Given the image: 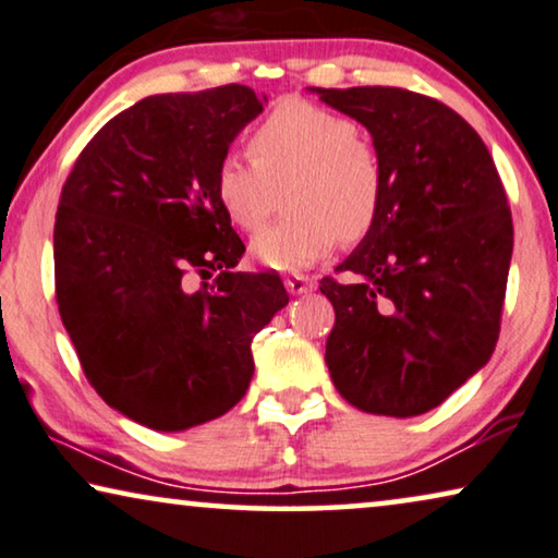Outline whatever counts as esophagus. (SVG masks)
<instances>
[{
  "label": "esophagus",
  "mask_w": 558,
  "mask_h": 558,
  "mask_svg": "<svg viewBox=\"0 0 558 558\" xmlns=\"http://www.w3.org/2000/svg\"><path fill=\"white\" fill-rule=\"evenodd\" d=\"M286 288L290 295H303V293H311V290L316 288V282H313V278L308 276H288Z\"/></svg>",
  "instance_id": "esophagus-1"
}]
</instances>
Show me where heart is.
Masks as SVG:
<instances>
[{
	"mask_svg": "<svg viewBox=\"0 0 558 558\" xmlns=\"http://www.w3.org/2000/svg\"><path fill=\"white\" fill-rule=\"evenodd\" d=\"M250 156L217 163L215 194L242 232L268 222L286 186L280 219L253 240V255L276 270H303L343 242H359L379 222L384 167L349 116L288 98L250 136Z\"/></svg>",
	"mask_w": 558,
	"mask_h": 558,
	"instance_id": "1",
	"label": "heart"
}]
</instances>
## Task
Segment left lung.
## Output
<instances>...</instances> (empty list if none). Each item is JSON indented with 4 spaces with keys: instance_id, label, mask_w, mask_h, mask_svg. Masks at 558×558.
<instances>
[{
    "instance_id": "obj_1",
    "label": "left lung",
    "mask_w": 558,
    "mask_h": 558,
    "mask_svg": "<svg viewBox=\"0 0 558 558\" xmlns=\"http://www.w3.org/2000/svg\"><path fill=\"white\" fill-rule=\"evenodd\" d=\"M372 133L384 167L379 222L320 280L336 324L326 364L368 414L414 417L488 364L500 333L513 219L473 125L389 85L316 88Z\"/></svg>"
}]
</instances>
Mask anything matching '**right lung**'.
<instances>
[{
    "instance_id": "1",
    "label": "right lung",
    "mask_w": 558,
    "mask_h": 558,
    "mask_svg": "<svg viewBox=\"0 0 558 558\" xmlns=\"http://www.w3.org/2000/svg\"><path fill=\"white\" fill-rule=\"evenodd\" d=\"M247 85L163 93L108 121L54 217V298L90 387L159 433L222 417L253 379V339L288 305L276 272H234L245 245L217 163L263 113ZM220 276L192 289L190 275Z\"/></svg>"
}]
</instances>
